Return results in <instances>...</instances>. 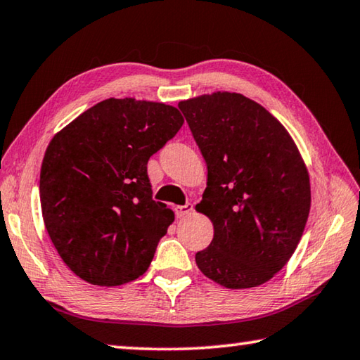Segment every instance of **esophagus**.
I'll return each instance as SVG.
<instances>
[{
  "mask_svg": "<svg viewBox=\"0 0 360 360\" xmlns=\"http://www.w3.org/2000/svg\"><path fill=\"white\" fill-rule=\"evenodd\" d=\"M192 210H193V205L192 203H186V205H178V206H176L174 212H176V216H178V217H184L187 214H191Z\"/></svg>",
  "mask_w": 360,
  "mask_h": 360,
  "instance_id": "34e87169",
  "label": "esophagus"
}]
</instances>
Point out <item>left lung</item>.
Here are the masks:
<instances>
[{
  "label": "left lung",
  "mask_w": 360,
  "mask_h": 360,
  "mask_svg": "<svg viewBox=\"0 0 360 360\" xmlns=\"http://www.w3.org/2000/svg\"><path fill=\"white\" fill-rule=\"evenodd\" d=\"M208 167L202 202L214 238L195 254L205 276L229 289L255 288L288 264L311 206L309 176L278 119L241 94L181 101Z\"/></svg>",
  "instance_id": "left-lung-1"
}]
</instances>
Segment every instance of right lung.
Masks as SVG:
<instances>
[{
	"instance_id": "add662e5",
	"label": "right lung",
	"mask_w": 360,
	"mask_h": 360,
	"mask_svg": "<svg viewBox=\"0 0 360 360\" xmlns=\"http://www.w3.org/2000/svg\"><path fill=\"white\" fill-rule=\"evenodd\" d=\"M182 124L163 103L109 98L47 146L42 217L60 257L84 281L120 285L149 268L174 214L152 200L148 162Z\"/></svg>"
}]
</instances>
